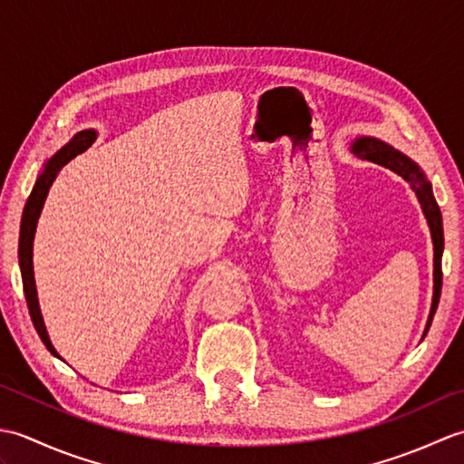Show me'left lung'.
<instances>
[{
  "label": "left lung",
  "mask_w": 464,
  "mask_h": 464,
  "mask_svg": "<svg viewBox=\"0 0 464 464\" xmlns=\"http://www.w3.org/2000/svg\"><path fill=\"white\" fill-rule=\"evenodd\" d=\"M351 151L357 157H361V160H369L372 163L387 167L391 171H395L411 185V189L419 197L422 213H425L427 223L430 227L432 247H435V271H432V277H435V291H432L430 314L425 329V334H427L440 299V287H442L440 259H442V249H445V237H442V217H440L439 205L435 201V195H432V187L415 161L409 160L405 153L397 151L395 147H391L381 140H374V137H359V140H354V143L351 145Z\"/></svg>",
  "instance_id": "obj_1"
}]
</instances>
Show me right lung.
<instances>
[{
    "label": "right lung",
    "mask_w": 464,
    "mask_h": 464,
    "mask_svg": "<svg viewBox=\"0 0 464 464\" xmlns=\"http://www.w3.org/2000/svg\"><path fill=\"white\" fill-rule=\"evenodd\" d=\"M85 134L86 140H82L81 137ZM95 140V131H82L77 133L72 141L67 145H63L52 160H49L44 167L42 175L37 177V181L32 189V195L24 207V217H22V231H19V267H22V279H24V293H25V301H27V309L29 314H32L34 327L37 331L39 337H42L44 344L47 347V351L55 354L57 359H62L57 354V351L53 349L52 341H49V334L45 329V323L42 317V311H39V301H37V291H35V279H34V235H35V227H37V219L39 213L44 209L45 197L49 187L53 185L57 173L63 169V165H67L69 161L73 160L75 155H80L82 151H85L87 147L92 145V141Z\"/></svg>",
    "instance_id": "add662e5"
}]
</instances>
